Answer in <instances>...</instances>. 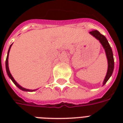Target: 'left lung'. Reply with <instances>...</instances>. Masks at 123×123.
<instances>
[{"instance_id":"left-lung-1","label":"left lung","mask_w":123,"mask_h":123,"mask_svg":"<svg viewBox=\"0 0 123 123\" xmlns=\"http://www.w3.org/2000/svg\"><path fill=\"white\" fill-rule=\"evenodd\" d=\"M89 33L92 36H93L94 37L96 38L98 40H99L102 46L105 49V53H106V55H107V60H108V70H107V75L105 77L104 81H103V86H104L107 82L108 81L111 75L112 74L113 71H114V57H113V53L112 48H111L109 42L107 41V38L100 34L99 31H98L96 30L94 31H92L89 32Z\"/></svg>"}]
</instances>
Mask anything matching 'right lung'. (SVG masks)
<instances>
[{
  "label": "right lung",
  "mask_w": 123,
  "mask_h": 123,
  "mask_svg": "<svg viewBox=\"0 0 123 123\" xmlns=\"http://www.w3.org/2000/svg\"><path fill=\"white\" fill-rule=\"evenodd\" d=\"M12 44H11L10 45V46H9V50H8V52H7V58H6V71H7V75L9 76V77L10 78L11 80L13 82V83H14L15 85H16L17 87H18L20 89L22 90V91H36V90H30V89H25V88L22 87V86H20L19 84L17 83V82L15 81V80L14 79V78L12 77V75H11V74L10 71H9V66H8V57H9V51H10V49H11V46H12Z\"/></svg>",
  "instance_id": "1"
}]
</instances>
